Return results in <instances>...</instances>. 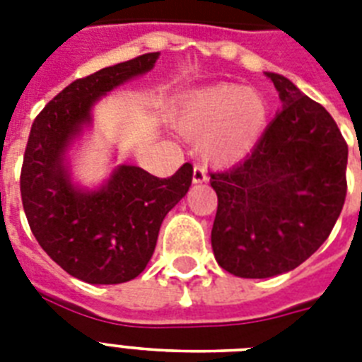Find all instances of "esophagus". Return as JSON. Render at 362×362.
Returning a JSON list of instances; mask_svg holds the SVG:
<instances>
[{
	"label": "esophagus",
	"mask_w": 362,
	"mask_h": 362,
	"mask_svg": "<svg viewBox=\"0 0 362 362\" xmlns=\"http://www.w3.org/2000/svg\"><path fill=\"white\" fill-rule=\"evenodd\" d=\"M208 180V175H206V169L200 165L193 167V184H202V182Z\"/></svg>",
	"instance_id": "esophagus-1"
}]
</instances>
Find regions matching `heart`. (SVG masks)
<instances>
[{
    "instance_id": "obj_1",
    "label": "heart",
    "mask_w": 362,
    "mask_h": 362,
    "mask_svg": "<svg viewBox=\"0 0 362 362\" xmlns=\"http://www.w3.org/2000/svg\"><path fill=\"white\" fill-rule=\"evenodd\" d=\"M269 101L241 84H215L176 103L173 124L182 136L199 139L206 162L230 165L254 151L269 123Z\"/></svg>"
}]
</instances>
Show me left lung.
I'll return each mask as SVG.
<instances>
[{
  "label": "left lung",
  "mask_w": 362,
  "mask_h": 362,
  "mask_svg": "<svg viewBox=\"0 0 362 362\" xmlns=\"http://www.w3.org/2000/svg\"><path fill=\"white\" fill-rule=\"evenodd\" d=\"M265 75L281 110L243 162L209 175L218 199L211 248L239 278L302 265L327 239L346 199L348 145L329 112L284 75Z\"/></svg>",
  "instance_id": "1"
}]
</instances>
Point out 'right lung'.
I'll list each match as a JSON object with an SVG mask.
<instances>
[{"label":"right lung","mask_w":362,"mask_h":362,"mask_svg":"<svg viewBox=\"0 0 362 362\" xmlns=\"http://www.w3.org/2000/svg\"><path fill=\"white\" fill-rule=\"evenodd\" d=\"M158 57L141 54L73 81L31 127L20 178L27 221L47 256L86 284H124L141 274L163 218L191 186V163L171 178L123 163L93 189L71 178L68 153L92 127L93 106L114 88L151 71Z\"/></svg>","instance_id":"right-lung-1"}]
</instances>
